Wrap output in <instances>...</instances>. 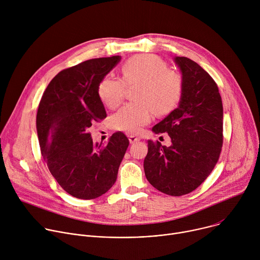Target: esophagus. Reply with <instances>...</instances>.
Here are the masks:
<instances>
[{
    "instance_id": "34e87169",
    "label": "esophagus",
    "mask_w": 260,
    "mask_h": 260,
    "mask_svg": "<svg viewBox=\"0 0 260 260\" xmlns=\"http://www.w3.org/2000/svg\"><path fill=\"white\" fill-rule=\"evenodd\" d=\"M128 140H129V143H131V144H134V143L139 142V141H140V138H138V137H136V136H129V137H128Z\"/></svg>"
}]
</instances>
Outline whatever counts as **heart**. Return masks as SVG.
<instances>
[{"instance_id":"obj_1","label":"heart","mask_w":260,"mask_h":260,"mask_svg":"<svg viewBox=\"0 0 260 260\" xmlns=\"http://www.w3.org/2000/svg\"><path fill=\"white\" fill-rule=\"evenodd\" d=\"M121 72L123 82L107 76L99 85L102 103L114 109L124 99L125 84H140L136 93L139 102L122 107L113 116L115 129L136 134L149 123L153 111L157 115H166L179 105L183 95V77L179 72L170 70L160 57L153 54L135 55L123 63Z\"/></svg>"}]
</instances>
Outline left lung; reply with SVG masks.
Instances as JSON below:
<instances>
[{"instance_id":"8db88e82","label":"left lung","mask_w":260,"mask_h":260,"mask_svg":"<svg viewBox=\"0 0 260 260\" xmlns=\"http://www.w3.org/2000/svg\"><path fill=\"white\" fill-rule=\"evenodd\" d=\"M183 77V95L178 108L152 127L168 133L172 145L148 141L145 176L157 190L173 197L187 194L208 178L216 166L223 143V106L218 86L196 61L174 58Z\"/></svg>"}]
</instances>
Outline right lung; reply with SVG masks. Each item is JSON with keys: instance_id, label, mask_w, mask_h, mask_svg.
Returning <instances> with one entry per match:
<instances>
[{"instance_id": "right-lung-1", "label": "right lung", "mask_w": 260, "mask_h": 260, "mask_svg": "<svg viewBox=\"0 0 260 260\" xmlns=\"http://www.w3.org/2000/svg\"><path fill=\"white\" fill-rule=\"evenodd\" d=\"M121 57H100L64 69L46 87L37 112L42 156L60 187L74 198L93 200L117 179L128 147L121 133L93 144L88 128L106 118L99 85Z\"/></svg>"}]
</instances>
